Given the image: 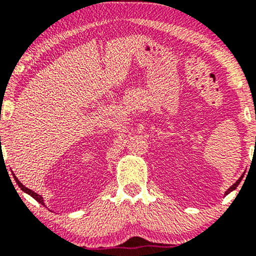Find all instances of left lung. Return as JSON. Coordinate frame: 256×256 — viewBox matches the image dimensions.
Instances as JSON below:
<instances>
[{"mask_svg": "<svg viewBox=\"0 0 256 256\" xmlns=\"http://www.w3.org/2000/svg\"><path fill=\"white\" fill-rule=\"evenodd\" d=\"M242 178H243V174H242V176H240V179H238V180H237V182H236V183H234V185H232V186H230V188H228V190H226L225 195H228V194H230L231 192H234V189H236V188H237V186H238V184L240 183V180H242Z\"/></svg>", "mask_w": 256, "mask_h": 256, "instance_id": "obj_1", "label": "left lung"}]
</instances>
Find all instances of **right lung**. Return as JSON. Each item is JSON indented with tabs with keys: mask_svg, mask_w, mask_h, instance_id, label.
<instances>
[{
	"mask_svg": "<svg viewBox=\"0 0 256 256\" xmlns=\"http://www.w3.org/2000/svg\"><path fill=\"white\" fill-rule=\"evenodd\" d=\"M13 177H14V179H16V184H18V185H19V188H20V189H22V192H25L26 194H28V195H30V196H32V198H34V200H36V201H38V202H40V204H43V206H44V202H43V198H42V196H40V195H38V194H37V192H32V190H30V189H28V188H26V186H25V185H22V183H20V182H19V180H18V178H16V176H14V174H13Z\"/></svg>",
	"mask_w": 256,
	"mask_h": 256,
	"instance_id": "obj_1",
	"label": "right lung"
}]
</instances>
